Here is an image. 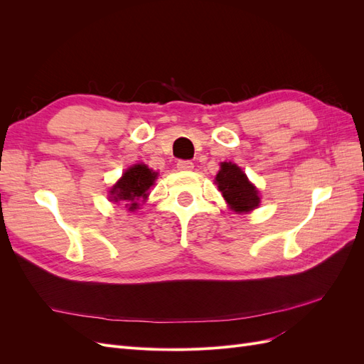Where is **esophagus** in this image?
<instances>
[{
	"mask_svg": "<svg viewBox=\"0 0 364 364\" xmlns=\"http://www.w3.org/2000/svg\"><path fill=\"white\" fill-rule=\"evenodd\" d=\"M176 165H178V170H181V171H191L194 167V164L191 161H186V159L178 161V164Z\"/></svg>",
	"mask_w": 364,
	"mask_h": 364,
	"instance_id": "esophagus-1",
	"label": "esophagus"
}]
</instances>
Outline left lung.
<instances>
[{
    "label": "left lung",
    "mask_w": 364,
    "mask_h": 364,
    "mask_svg": "<svg viewBox=\"0 0 364 364\" xmlns=\"http://www.w3.org/2000/svg\"><path fill=\"white\" fill-rule=\"evenodd\" d=\"M218 190L222 191L225 200L235 213H247L259 205V197L255 186L247 176L232 162H223L215 178Z\"/></svg>",
    "instance_id": "left-lung-1"
}]
</instances>
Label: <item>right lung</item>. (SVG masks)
Here are the masks:
<instances>
[{
	"label": "right lung",
	"mask_w": 364,
	"mask_h": 364,
	"mask_svg": "<svg viewBox=\"0 0 364 364\" xmlns=\"http://www.w3.org/2000/svg\"><path fill=\"white\" fill-rule=\"evenodd\" d=\"M156 179V173L151 171L147 165L138 164L126 170L111 190L114 202H123L129 211L138 208L139 202H144L149 196L150 186Z\"/></svg>",
	"instance_id": "right-lung-1"
}]
</instances>
